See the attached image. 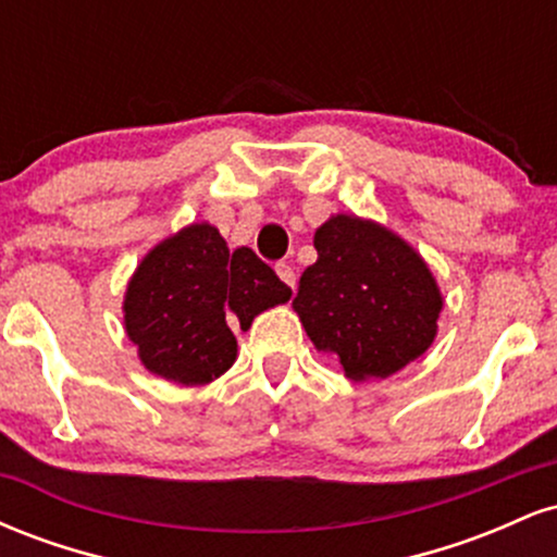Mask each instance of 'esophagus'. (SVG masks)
Listing matches in <instances>:
<instances>
[{"label":"esophagus","mask_w":557,"mask_h":557,"mask_svg":"<svg viewBox=\"0 0 557 557\" xmlns=\"http://www.w3.org/2000/svg\"><path fill=\"white\" fill-rule=\"evenodd\" d=\"M274 270H277L280 280H283V283H285L287 287H296V270H293L290 264H285V261H280V264L274 267Z\"/></svg>","instance_id":"1"}]
</instances>
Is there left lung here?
I'll return each instance as SVG.
<instances>
[{
  "instance_id": "left-lung-1",
  "label": "left lung",
  "mask_w": 557,
  "mask_h": 557,
  "mask_svg": "<svg viewBox=\"0 0 557 557\" xmlns=\"http://www.w3.org/2000/svg\"><path fill=\"white\" fill-rule=\"evenodd\" d=\"M314 248L293 309L345 376L385 380L430 348L443 298L411 246L374 222L337 214L317 230Z\"/></svg>"
}]
</instances>
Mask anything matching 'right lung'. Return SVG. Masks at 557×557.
I'll list each match as a JSON object with an SVG mask.
<instances>
[{
    "label": "right lung",
    "instance_id": "right-lung-1",
    "mask_svg": "<svg viewBox=\"0 0 557 557\" xmlns=\"http://www.w3.org/2000/svg\"><path fill=\"white\" fill-rule=\"evenodd\" d=\"M290 287L251 248L230 253L212 225H190L140 261L125 293V330L149 372L207 385L235 361L233 327L285 304Z\"/></svg>",
    "mask_w": 557,
    "mask_h": 557
}]
</instances>
